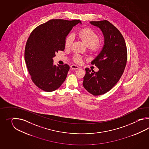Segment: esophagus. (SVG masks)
<instances>
[{
    "label": "esophagus",
    "mask_w": 149,
    "mask_h": 149,
    "mask_svg": "<svg viewBox=\"0 0 149 149\" xmlns=\"http://www.w3.org/2000/svg\"><path fill=\"white\" fill-rule=\"evenodd\" d=\"M71 69H79V67L78 66H77V65H74V64H72L71 66Z\"/></svg>",
    "instance_id": "34e87169"
}]
</instances>
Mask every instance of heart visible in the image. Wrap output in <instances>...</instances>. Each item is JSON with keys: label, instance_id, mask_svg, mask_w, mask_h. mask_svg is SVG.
<instances>
[{"label": "heart", "instance_id": "obj_1", "mask_svg": "<svg viewBox=\"0 0 149 149\" xmlns=\"http://www.w3.org/2000/svg\"><path fill=\"white\" fill-rule=\"evenodd\" d=\"M78 35L86 45L89 47L93 51H97L102 47V42L99 41L98 34L95 32L92 29L86 28L82 29L78 32ZM74 39L73 33H70L67 36L65 40V46L69 48L72 44ZM73 60L77 63H80L81 61V57L79 55H75L73 57Z\"/></svg>", "mask_w": 149, "mask_h": 149}]
</instances>
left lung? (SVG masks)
<instances>
[{"instance_id":"8db88e82","label":"left lung","mask_w":149,"mask_h":149,"mask_svg":"<svg viewBox=\"0 0 149 149\" xmlns=\"http://www.w3.org/2000/svg\"><path fill=\"white\" fill-rule=\"evenodd\" d=\"M90 23L102 31L104 46L91 62L99 70L95 72L86 68L82 85L89 93L98 96L109 92L119 80L126 65L127 51L123 35L111 23L103 20Z\"/></svg>"}]
</instances>
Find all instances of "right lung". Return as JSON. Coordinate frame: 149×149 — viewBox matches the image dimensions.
<instances>
[{
    "mask_svg": "<svg viewBox=\"0 0 149 149\" xmlns=\"http://www.w3.org/2000/svg\"><path fill=\"white\" fill-rule=\"evenodd\" d=\"M78 19H53L39 25L32 31L25 45V63L32 80L45 92L58 88L67 78L70 67L56 66L53 58L65 48V40Z\"/></svg>",
    "mask_w": 149,
    "mask_h": 149,
    "instance_id": "right-lung-1",
    "label": "right lung"
}]
</instances>
